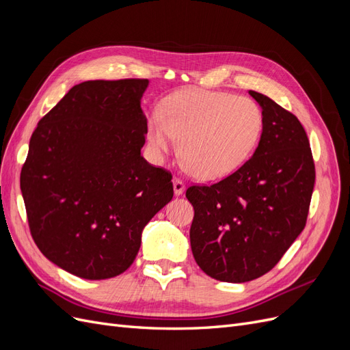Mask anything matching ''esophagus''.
I'll return each instance as SVG.
<instances>
[{
	"instance_id": "esophagus-1",
	"label": "esophagus",
	"mask_w": 350,
	"mask_h": 350,
	"mask_svg": "<svg viewBox=\"0 0 350 350\" xmlns=\"http://www.w3.org/2000/svg\"><path fill=\"white\" fill-rule=\"evenodd\" d=\"M172 184H174V193H175V196H181L185 191V185H184V183L181 181V179L174 178L172 179Z\"/></svg>"
}]
</instances>
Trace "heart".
Instances as JSON below:
<instances>
[{
	"mask_svg": "<svg viewBox=\"0 0 350 350\" xmlns=\"http://www.w3.org/2000/svg\"><path fill=\"white\" fill-rule=\"evenodd\" d=\"M262 113L250 98L198 89L181 90L153 111L147 137L154 161L181 139L184 165L203 179H220L247 161L260 140Z\"/></svg>",
	"mask_w": 350,
	"mask_h": 350,
	"instance_id": "b5f03b06",
	"label": "heart"
}]
</instances>
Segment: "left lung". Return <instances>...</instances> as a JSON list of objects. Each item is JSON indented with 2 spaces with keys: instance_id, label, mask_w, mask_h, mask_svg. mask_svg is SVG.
Returning <instances> with one entry per match:
<instances>
[{
  "instance_id": "left-lung-1",
  "label": "left lung",
  "mask_w": 350,
  "mask_h": 350,
  "mask_svg": "<svg viewBox=\"0 0 350 350\" xmlns=\"http://www.w3.org/2000/svg\"><path fill=\"white\" fill-rule=\"evenodd\" d=\"M262 109V133L238 171L211 185H193L189 241L207 276L243 283L270 271L305 228L315 183L308 137L296 116L250 90Z\"/></svg>"
}]
</instances>
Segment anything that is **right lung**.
<instances>
[{"label":"right lung","mask_w":350,"mask_h":350,"mask_svg":"<svg viewBox=\"0 0 350 350\" xmlns=\"http://www.w3.org/2000/svg\"><path fill=\"white\" fill-rule=\"evenodd\" d=\"M147 86V79L76 84L31 134L20 174L31 238L81 279L129 269L144 226L174 197L171 172L140 153Z\"/></svg>","instance_id":"right-lung-1"}]
</instances>
